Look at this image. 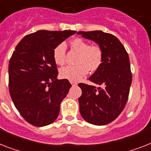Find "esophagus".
Wrapping results in <instances>:
<instances>
[{
    "instance_id": "obj_1",
    "label": "esophagus",
    "mask_w": 151,
    "mask_h": 151,
    "mask_svg": "<svg viewBox=\"0 0 151 151\" xmlns=\"http://www.w3.org/2000/svg\"><path fill=\"white\" fill-rule=\"evenodd\" d=\"M71 84L73 85V86H76L77 85V83H76V82H73V81H70Z\"/></svg>"
}]
</instances>
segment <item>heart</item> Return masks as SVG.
I'll return each mask as SVG.
<instances>
[{
  "label": "heart",
  "instance_id": "1",
  "mask_svg": "<svg viewBox=\"0 0 151 151\" xmlns=\"http://www.w3.org/2000/svg\"><path fill=\"white\" fill-rule=\"evenodd\" d=\"M71 47L78 53L76 63L74 65H67L60 69L62 78L76 82L90 71H96L103 62V51L99 46L90 45L82 38H75L70 43ZM66 47L64 43L58 45L53 50V58L57 65H62L65 62Z\"/></svg>",
  "mask_w": 151,
  "mask_h": 151
}]
</instances>
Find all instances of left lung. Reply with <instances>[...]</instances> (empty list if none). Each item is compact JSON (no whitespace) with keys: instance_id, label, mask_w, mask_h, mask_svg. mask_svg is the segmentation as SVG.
Returning a JSON list of instances; mask_svg holds the SVG:
<instances>
[{"instance_id":"1","label":"left lung","mask_w":151,"mask_h":151,"mask_svg":"<svg viewBox=\"0 0 151 151\" xmlns=\"http://www.w3.org/2000/svg\"><path fill=\"white\" fill-rule=\"evenodd\" d=\"M78 35L92 40L103 51V62L89 78L101 87L84 83L78 98L82 117L93 125L111 123L121 113L127 102L132 83L129 58L124 46L116 36L102 31L78 32Z\"/></svg>"}]
</instances>
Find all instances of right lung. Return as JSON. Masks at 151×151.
<instances>
[{
    "mask_svg": "<svg viewBox=\"0 0 151 151\" xmlns=\"http://www.w3.org/2000/svg\"><path fill=\"white\" fill-rule=\"evenodd\" d=\"M76 31L39 30L24 36L9 62V92L16 109L35 127L49 125L57 119L60 104L72 85L58 79L53 50Z\"/></svg>",
    "mask_w": 151,
    "mask_h": 151,
    "instance_id": "1",
    "label": "right lung"
}]
</instances>
